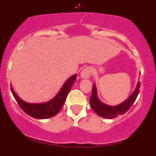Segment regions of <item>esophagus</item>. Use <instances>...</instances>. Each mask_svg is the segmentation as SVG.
I'll use <instances>...</instances> for the list:
<instances>
[{"mask_svg":"<svg viewBox=\"0 0 156 156\" xmlns=\"http://www.w3.org/2000/svg\"><path fill=\"white\" fill-rule=\"evenodd\" d=\"M91 69L89 67H86L82 70L80 73V76L83 79H88L89 77L91 75Z\"/></svg>","mask_w":156,"mask_h":156,"instance_id":"esophagus-1","label":"esophagus"}]
</instances>
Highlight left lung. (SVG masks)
Wrapping results in <instances>:
<instances>
[{
  "mask_svg": "<svg viewBox=\"0 0 156 156\" xmlns=\"http://www.w3.org/2000/svg\"><path fill=\"white\" fill-rule=\"evenodd\" d=\"M140 87V81L138 80L137 83V86L135 87V90L133 93L130 94L129 98L124 101L116 105H109L103 103L98 96L97 87L94 83V86L92 87V94L90 96V103L91 105V108L94 111L96 112L97 115L99 116L105 118V119H114L116 118L118 115H123L129 109L135 101L137 98V95L139 94V88Z\"/></svg>",
  "mask_w": 156,
  "mask_h": 156,
  "instance_id": "left-lung-1",
  "label": "left lung"
}]
</instances>
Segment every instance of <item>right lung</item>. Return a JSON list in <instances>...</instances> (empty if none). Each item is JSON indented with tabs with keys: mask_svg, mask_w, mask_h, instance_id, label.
<instances>
[{
	"mask_svg": "<svg viewBox=\"0 0 156 156\" xmlns=\"http://www.w3.org/2000/svg\"><path fill=\"white\" fill-rule=\"evenodd\" d=\"M76 80V74H74L69 78L66 80L63 86L60 89L57 94L50 101L42 103H30L27 102L21 99L15 92L13 87L11 85V90L14 98L18 102L20 108L30 116L35 119H48L52 116H55L61 110L62 107L64 105L66 97L69 92L71 90L72 86Z\"/></svg>",
	"mask_w": 156,
	"mask_h": 156,
	"instance_id": "obj_1",
	"label": "right lung"
}]
</instances>
